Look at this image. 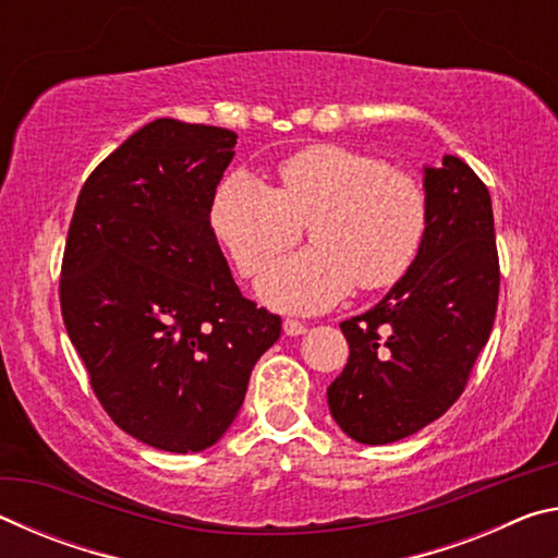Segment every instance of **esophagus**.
<instances>
[{"label":"esophagus","instance_id":"1","mask_svg":"<svg viewBox=\"0 0 558 558\" xmlns=\"http://www.w3.org/2000/svg\"><path fill=\"white\" fill-rule=\"evenodd\" d=\"M282 332H286L288 337H298V335H305L307 332V327L302 325V323H298V319H282Z\"/></svg>","mask_w":558,"mask_h":558}]
</instances>
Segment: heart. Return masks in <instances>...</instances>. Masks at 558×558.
<instances>
[{"mask_svg":"<svg viewBox=\"0 0 558 558\" xmlns=\"http://www.w3.org/2000/svg\"><path fill=\"white\" fill-rule=\"evenodd\" d=\"M280 186L231 172L214 194L211 223L243 276H256L313 221L317 248L276 263L258 292L282 313L313 315L349 290L389 288L418 256L428 202L413 177L342 145L300 149L278 169Z\"/></svg>","mask_w":558,"mask_h":558,"instance_id":"heart-1","label":"heart"}]
</instances>
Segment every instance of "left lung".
I'll use <instances>...</instances> for the list:
<instances>
[{
    "label": "left lung",
    "instance_id": "obj_1",
    "mask_svg": "<svg viewBox=\"0 0 558 558\" xmlns=\"http://www.w3.org/2000/svg\"><path fill=\"white\" fill-rule=\"evenodd\" d=\"M428 226L405 276L364 315L339 327L344 372L329 384V413L364 446L409 438L440 418L487 344L499 295L493 199L456 155L423 167Z\"/></svg>",
    "mask_w": 558,
    "mask_h": 558
}]
</instances>
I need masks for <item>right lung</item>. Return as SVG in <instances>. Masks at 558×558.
<instances>
[{
  "instance_id": "add662e5",
  "label": "right lung",
  "mask_w": 558,
  "mask_h": 558,
  "mask_svg": "<svg viewBox=\"0 0 558 558\" xmlns=\"http://www.w3.org/2000/svg\"><path fill=\"white\" fill-rule=\"evenodd\" d=\"M235 132L159 118L83 184L61 313L102 409L132 438L199 452L239 413L280 317L245 300L211 229Z\"/></svg>"
}]
</instances>
